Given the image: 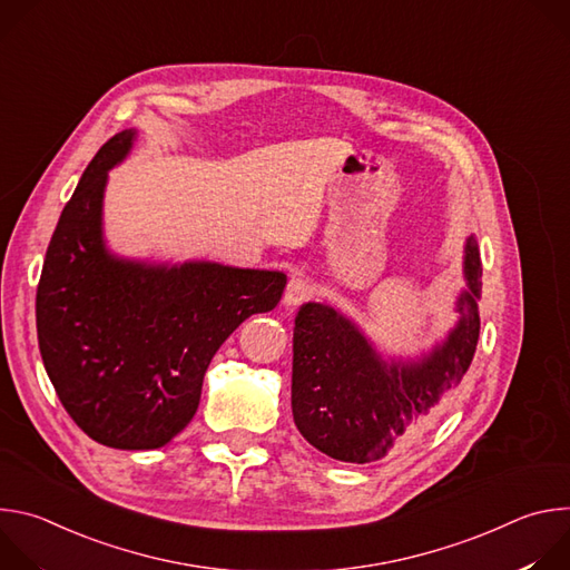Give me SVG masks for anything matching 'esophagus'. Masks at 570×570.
Returning a JSON list of instances; mask_svg holds the SVG:
<instances>
[{"label": "esophagus", "instance_id": "34e87169", "mask_svg": "<svg viewBox=\"0 0 570 570\" xmlns=\"http://www.w3.org/2000/svg\"><path fill=\"white\" fill-rule=\"evenodd\" d=\"M311 295H313V286H311L306 279H302V277H293V279L288 282V286H286L284 302H286L288 306H295V304L306 302Z\"/></svg>", "mask_w": 570, "mask_h": 570}]
</instances>
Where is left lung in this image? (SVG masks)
Wrapping results in <instances>:
<instances>
[{
  "label": "left lung",
  "mask_w": 570,
  "mask_h": 570,
  "mask_svg": "<svg viewBox=\"0 0 570 570\" xmlns=\"http://www.w3.org/2000/svg\"><path fill=\"white\" fill-rule=\"evenodd\" d=\"M480 253L464 246L466 291L460 320L442 345L420 361H383L356 324L327 304H302L293 332L291 405L297 431L341 462L383 458L413 424L438 409L466 374L480 334Z\"/></svg>",
  "instance_id": "1"
}]
</instances>
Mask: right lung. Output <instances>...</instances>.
<instances>
[{
	"instance_id": "add662e5",
	"label": "right lung",
	"mask_w": 570,
	"mask_h": 570,
	"mask_svg": "<svg viewBox=\"0 0 570 570\" xmlns=\"http://www.w3.org/2000/svg\"><path fill=\"white\" fill-rule=\"evenodd\" d=\"M132 139L135 130L110 137L65 205L36 324L45 370L76 426L99 444L141 451L165 446L191 422L214 354L243 320L277 306L286 275L110 255L104 189Z\"/></svg>"
}]
</instances>
